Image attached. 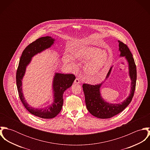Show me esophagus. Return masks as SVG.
I'll list each match as a JSON object with an SVG mask.
<instances>
[{
    "label": "esophagus",
    "instance_id": "34e87169",
    "mask_svg": "<svg viewBox=\"0 0 150 150\" xmlns=\"http://www.w3.org/2000/svg\"><path fill=\"white\" fill-rule=\"evenodd\" d=\"M74 83H75V84H80V80H79V78H76V79H75V80H74Z\"/></svg>",
    "mask_w": 150,
    "mask_h": 150
}]
</instances>
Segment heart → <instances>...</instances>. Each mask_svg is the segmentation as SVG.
I'll return each mask as SVG.
<instances>
[{
  "mask_svg": "<svg viewBox=\"0 0 150 150\" xmlns=\"http://www.w3.org/2000/svg\"><path fill=\"white\" fill-rule=\"evenodd\" d=\"M76 57L82 61H88L85 70L93 81L99 82L104 79L111 64L110 58L106 51L96 47H86L80 50ZM64 61L65 63L70 62L67 57H64Z\"/></svg>",
  "mask_w": 150,
  "mask_h": 150,
  "instance_id": "obj_1",
  "label": "heart"
}]
</instances>
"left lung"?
I'll use <instances>...</instances> for the list:
<instances>
[{
	"label": "left lung",
	"mask_w": 150,
	"mask_h": 150,
	"mask_svg": "<svg viewBox=\"0 0 150 150\" xmlns=\"http://www.w3.org/2000/svg\"><path fill=\"white\" fill-rule=\"evenodd\" d=\"M118 43L119 51L121 53L120 57H125L128 64L129 74L131 80L130 93L128 97L121 103H109L106 102L101 96L100 88L102 83L95 86L83 84V88L87 110L92 115L99 118H110L122 112L131 102L134 95L137 79L136 66L127 45L120 40H118ZM112 67L110 69L106 79L109 77Z\"/></svg>",
	"instance_id": "left-lung-1"
}]
</instances>
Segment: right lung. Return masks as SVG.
I'll list each match as a JSON object with an SVG mask.
<instances>
[{
  "mask_svg": "<svg viewBox=\"0 0 150 150\" xmlns=\"http://www.w3.org/2000/svg\"><path fill=\"white\" fill-rule=\"evenodd\" d=\"M55 39L50 36L42 37L29 44L22 52L16 74V83L21 101L25 108L32 114L40 118L51 119L56 117L61 111L64 91L72 86L76 79L73 74H62L55 73L52 84L54 101L49 106L43 108L30 107L26 102L22 91V80L25 75L26 67L29 64L32 58L38 53L50 48L54 44Z\"/></svg>",
  "mask_w": 150,
  "mask_h": 150,
  "instance_id": "add662e5",
  "label": "right lung"
}]
</instances>
